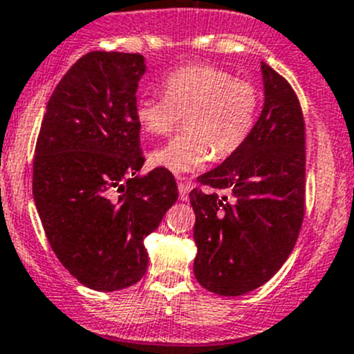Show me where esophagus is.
Wrapping results in <instances>:
<instances>
[{
	"label": "esophagus",
	"mask_w": 354,
	"mask_h": 354,
	"mask_svg": "<svg viewBox=\"0 0 354 354\" xmlns=\"http://www.w3.org/2000/svg\"><path fill=\"white\" fill-rule=\"evenodd\" d=\"M190 183H188L185 178H180V181H178V190H180V199L181 201H188V194H190Z\"/></svg>",
	"instance_id": "1"
}]
</instances>
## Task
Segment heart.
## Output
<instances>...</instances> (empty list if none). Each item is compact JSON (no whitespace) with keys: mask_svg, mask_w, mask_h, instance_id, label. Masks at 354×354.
<instances>
[{"mask_svg":"<svg viewBox=\"0 0 354 354\" xmlns=\"http://www.w3.org/2000/svg\"><path fill=\"white\" fill-rule=\"evenodd\" d=\"M164 95L138 97L134 115L151 136L169 134L185 115L187 132L155 148L150 162L174 174L206 166L211 157L227 158L248 140L260 108L252 82L237 80L227 69L190 64L171 71L162 82Z\"/></svg>","mask_w":354,"mask_h":354,"instance_id":"heart-1","label":"heart"}]
</instances>
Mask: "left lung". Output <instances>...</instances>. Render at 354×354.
Listing matches in <instances>:
<instances>
[{"instance_id": "left-lung-1", "label": "left lung", "mask_w": 354, "mask_h": 354, "mask_svg": "<svg viewBox=\"0 0 354 354\" xmlns=\"http://www.w3.org/2000/svg\"><path fill=\"white\" fill-rule=\"evenodd\" d=\"M263 108L243 147L190 192L196 211L194 274L201 286L237 297L267 283L292 253L306 206V127L288 82L262 62Z\"/></svg>"}]
</instances>
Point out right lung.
Listing matches in <instances>:
<instances>
[{
    "label": "right lung",
    "instance_id": "add662e5",
    "mask_svg": "<svg viewBox=\"0 0 354 354\" xmlns=\"http://www.w3.org/2000/svg\"><path fill=\"white\" fill-rule=\"evenodd\" d=\"M145 57L88 52L47 102L32 197L52 250L82 285L115 292L148 267L145 237L176 203L173 174L145 164L134 106Z\"/></svg>",
    "mask_w": 354,
    "mask_h": 354
}]
</instances>
